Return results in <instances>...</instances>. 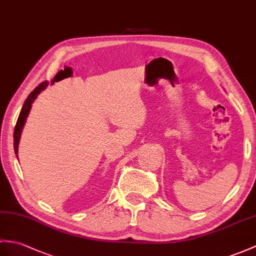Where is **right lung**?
I'll list each match as a JSON object with an SVG mask.
<instances>
[{
    "label": "right lung",
    "mask_w": 256,
    "mask_h": 256,
    "mask_svg": "<svg viewBox=\"0 0 256 256\" xmlns=\"http://www.w3.org/2000/svg\"><path fill=\"white\" fill-rule=\"evenodd\" d=\"M48 84H49V82H41V84L38 87H36L34 90L30 94H29V96L27 97V99L25 100V102H24V104H22V111H20L18 118H17V123H16V126H15V130H14V150H15L16 155H17V154H18L20 140L24 126H25V123H26V118H27V116L29 114V112H30L32 104V102L34 101V99L37 98L38 94L41 92H42L44 89L46 88ZM17 158H18V156H17Z\"/></svg>",
    "instance_id": "obj_1"
}]
</instances>
